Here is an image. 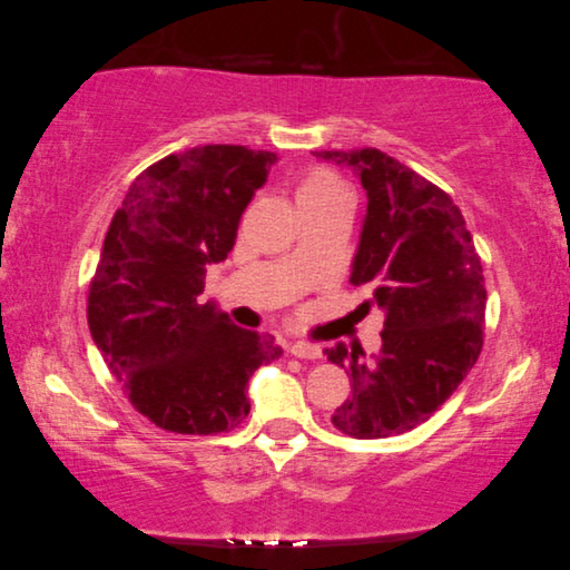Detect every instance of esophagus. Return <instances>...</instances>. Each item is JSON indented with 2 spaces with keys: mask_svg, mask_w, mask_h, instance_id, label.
<instances>
[{
  "mask_svg": "<svg viewBox=\"0 0 570 570\" xmlns=\"http://www.w3.org/2000/svg\"><path fill=\"white\" fill-rule=\"evenodd\" d=\"M288 354L296 356V358H320L323 356V348H320L317 344H311V342H294L288 346Z\"/></svg>",
  "mask_w": 570,
  "mask_h": 570,
  "instance_id": "obj_1",
  "label": "esophagus"
}]
</instances>
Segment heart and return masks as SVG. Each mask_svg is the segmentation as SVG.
Listing matches in <instances>:
<instances>
[{
    "label": "heart",
    "mask_w": 570,
    "mask_h": 570,
    "mask_svg": "<svg viewBox=\"0 0 570 570\" xmlns=\"http://www.w3.org/2000/svg\"><path fill=\"white\" fill-rule=\"evenodd\" d=\"M294 197L301 214L348 204V187L325 166H305L294 175Z\"/></svg>",
    "instance_id": "1"
}]
</instances>
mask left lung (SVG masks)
I'll return each instance as SVG.
<instances>
[{
  "instance_id": "1",
  "label": "left lung",
  "mask_w": 570,
  "mask_h": 570,
  "mask_svg": "<svg viewBox=\"0 0 570 570\" xmlns=\"http://www.w3.org/2000/svg\"><path fill=\"white\" fill-rule=\"evenodd\" d=\"M352 166L368 195L354 286H371L363 305L385 311L383 348L337 344L327 358L348 371L352 397L332 414L352 438H387L431 419L484 346L487 286L464 216L448 193L381 149L315 151Z\"/></svg>"
}]
</instances>
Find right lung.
<instances>
[{
	"label": "right lung",
	"mask_w": 570,
	"mask_h": 570,
	"mask_svg": "<svg viewBox=\"0 0 570 570\" xmlns=\"http://www.w3.org/2000/svg\"><path fill=\"white\" fill-rule=\"evenodd\" d=\"M274 160L238 144L170 154L137 175L112 216L86 315L108 371L158 429H236L250 412V375L282 356L272 334L230 325L197 301Z\"/></svg>",
	"instance_id": "right-lung-1"
}]
</instances>
